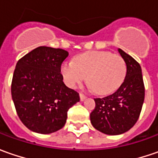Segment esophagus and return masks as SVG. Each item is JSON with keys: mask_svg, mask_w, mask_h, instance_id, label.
Instances as JSON below:
<instances>
[{"mask_svg": "<svg viewBox=\"0 0 158 158\" xmlns=\"http://www.w3.org/2000/svg\"><path fill=\"white\" fill-rule=\"evenodd\" d=\"M79 96H80V99H81V101H83L86 99V96H85V95L80 93V95H79Z\"/></svg>", "mask_w": 158, "mask_h": 158, "instance_id": "1", "label": "esophagus"}]
</instances>
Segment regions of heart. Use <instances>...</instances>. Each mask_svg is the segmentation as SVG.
<instances>
[{"mask_svg":"<svg viewBox=\"0 0 158 158\" xmlns=\"http://www.w3.org/2000/svg\"><path fill=\"white\" fill-rule=\"evenodd\" d=\"M60 73L69 88L76 89L87 76L89 88L99 95H107L115 91L123 82L127 65L118 54L90 51L76 55L74 61H65Z\"/></svg>","mask_w":158,"mask_h":158,"instance_id":"1","label":"heart"}]
</instances>
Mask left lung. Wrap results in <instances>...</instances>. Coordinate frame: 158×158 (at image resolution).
<instances>
[{"instance_id": "8db88e82", "label": "left lung", "mask_w": 158, "mask_h": 158, "mask_svg": "<svg viewBox=\"0 0 158 158\" xmlns=\"http://www.w3.org/2000/svg\"><path fill=\"white\" fill-rule=\"evenodd\" d=\"M127 65L124 82L112 94L94 98L96 106L90 122L97 130L117 135L134 127L139 118L144 101L145 88L140 64L130 55L118 49Z\"/></svg>"}]
</instances>
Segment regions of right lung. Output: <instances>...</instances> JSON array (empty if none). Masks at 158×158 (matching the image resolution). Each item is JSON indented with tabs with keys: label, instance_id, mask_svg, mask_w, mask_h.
<instances>
[{
	"label": "right lung",
	"instance_id": "obj_1",
	"mask_svg": "<svg viewBox=\"0 0 158 158\" xmlns=\"http://www.w3.org/2000/svg\"><path fill=\"white\" fill-rule=\"evenodd\" d=\"M68 56L63 49L40 46L17 61L11 95L18 117L30 130L43 135L60 130L69 109L80 101L79 93L64 84L60 74Z\"/></svg>",
	"mask_w": 158,
	"mask_h": 158
}]
</instances>
